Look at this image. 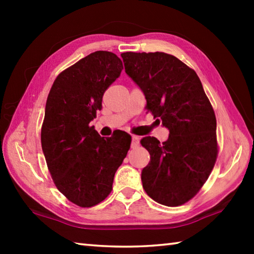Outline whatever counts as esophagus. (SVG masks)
<instances>
[{
  "mask_svg": "<svg viewBox=\"0 0 254 254\" xmlns=\"http://www.w3.org/2000/svg\"><path fill=\"white\" fill-rule=\"evenodd\" d=\"M139 147V136L136 135H132V143H131V148H136Z\"/></svg>",
  "mask_w": 254,
  "mask_h": 254,
  "instance_id": "obj_1",
  "label": "esophagus"
}]
</instances>
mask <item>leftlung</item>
<instances>
[{
  "instance_id": "8db88e82",
  "label": "left lung",
  "mask_w": 254,
  "mask_h": 254,
  "mask_svg": "<svg viewBox=\"0 0 254 254\" xmlns=\"http://www.w3.org/2000/svg\"><path fill=\"white\" fill-rule=\"evenodd\" d=\"M126 72L143 92L153 118L169 130L165 142L141 140L150 161L142 186L157 203L175 207L191 199L217 157L216 118L194 69L165 53H123Z\"/></svg>"
}]
</instances>
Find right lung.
<instances>
[{"label": "right lung", "mask_w": 254, "mask_h": 254, "mask_svg": "<svg viewBox=\"0 0 254 254\" xmlns=\"http://www.w3.org/2000/svg\"><path fill=\"white\" fill-rule=\"evenodd\" d=\"M122 69L117 55L95 51L60 72L47 98L42 151L56 187L80 207H92L109 196L130 149L127 133L102 137L89 127Z\"/></svg>", "instance_id": "add662e5"}]
</instances>
